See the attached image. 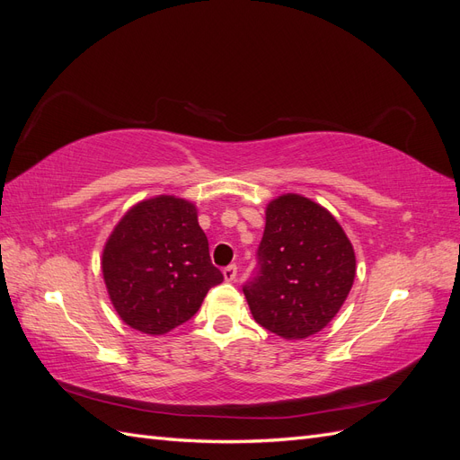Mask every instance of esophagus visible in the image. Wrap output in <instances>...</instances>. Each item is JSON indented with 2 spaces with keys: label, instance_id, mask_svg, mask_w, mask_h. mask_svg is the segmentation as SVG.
<instances>
[{
  "label": "esophagus",
  "instance_id": "esophagus-1",
  "mask_svg": "<svg viewBox=\"0 0 460 460\" xmlns=\"http://www.w3.org/2000/svg\"><path fill=\"white\" fill-rule=\"evenodd\" d=\"M222 274H225L226 282H232L235 280V276H238V267H235V264H228V267H225V270H222Z\"/></svg>",
  "mask_w": 460,
  "mask_h": 460
}]
</instances>
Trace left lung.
I'll return each instance as SVG.
<instances>
[{
	"label": "left lung",
	"mask_w": 460,
	"mask_h": 460,
	"mask_svg": "<svg viewBox=\"0 0 460 460\" xmlns=\"http://www.w3.org/2000/svg\"><path fill=\"white\" fill-rule=\"evenodd\" d=\"M355 280V252L326 208L288 193L267 207L257 267L243 294L257 323L309 338L336 316Z\"/></svg>",
	"instance_id": "1"
}]
</instances>
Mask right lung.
<instances>
[{
  "mask_svg": "<svg viewBox=\"0 0 460 460\" xmlns=\"http://www.w3.org/2000/svg\"><path fill=\"white\" fill-rule=\"evenodd\" d=\"M102 269L119 316L153 336L184 324L225 280L211 262L196 207L172 196L137 203L122 217Z\"/></svg>",
  "mask_w": 460,
  "mask_h": 460,
  "instance_id": "right-lung-1",
  "label": "right lung"
}]
</instances>
